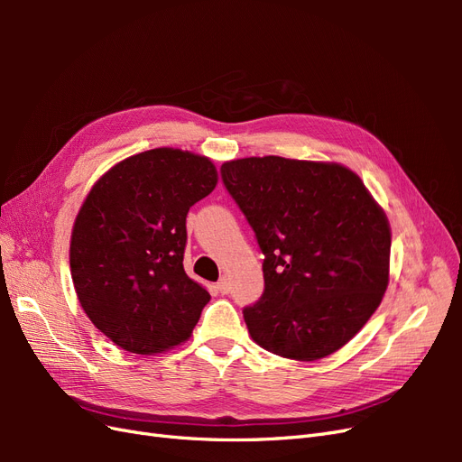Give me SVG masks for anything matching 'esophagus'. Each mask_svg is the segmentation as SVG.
I'll return each mask as SVG.
<instances>
[{"label": "esophagus", "mask_w": 462, "mask_h": 462, "mask_svg": "<svg viewBox=\"0 0 462 462\" xmlns=\"http://www.w3.org/2000/svg\"><path fill=\"white\" fill-rule=\"evenodd\" d=\"M216 287H217L219 292H223V295H227V292L231 291V279H229V275L223 273V275L219 277V282H217Z\"/></svg>", "instance_id": "34e87169"}]
</instances>
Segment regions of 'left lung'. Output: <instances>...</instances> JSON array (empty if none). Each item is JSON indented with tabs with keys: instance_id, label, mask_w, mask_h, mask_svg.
I'll use <instances>...</instances> for the list:
<instances>
[{
	"instance_id": "left-lung-1",
	"label": "left lung",
	"mask_w": 462,
	"mask_h": 462,
	"mask_svg": "<svg viewBox=\"0 0 462 462\" xmlns=\"http://www.w3.org/2000/svg\"><path fill=\"white\" fill-rule=\"evenodd\" d=\"M221 179L265 254L263 295L243 310L250 337L302 362L339 351L389 285L383 208L333 162L241 158L221 165Z\"/></svg>"
}]
</instances>
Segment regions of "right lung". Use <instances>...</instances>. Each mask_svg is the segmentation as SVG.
<instances>
[{
    "instance_id": "obj_1",
    "label": "right lung",
    "mask_w": 462,
    "mask_h": 462,
    "mask_svg": "<svg viewBox=\"0 0 462 462\" xmlns=\"http://www.w3.org/2000/svg\"><path fill=\"white\" fill-rule=\"evenodd\" d=\"M217 185L214 162L153 148L92 185L69 248L82 310L117 346L158 355L185 343L209 300L183 268L187 214Z\"/></svg>"
}]
</instances>
